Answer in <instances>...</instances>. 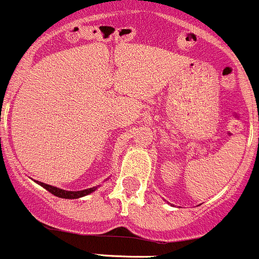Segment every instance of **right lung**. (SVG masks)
<instances>
[{"mask_svg": "<svg viewBox=\"0 0 259 259\" xmlns=\"http://www.w3.org/2000/svg\"><path fill=\"white\" fill-rule=\"evenodd\" d=\"M38 184L41 185L42 187H45V189H46L47 191H50V193H51V194H54V195H55V196H59V198H64V199H78V198H82V196L89 195V194H91L92 191H95V190H96V187H90V189L80 190V191H66V190L59 189V187L51 186V185L44 184V182H38Z\"/></svg>", "mask_w": 259, "mask_h": 259, "instance_id": "obj_1", "label": "right lung"}]
</instances>
